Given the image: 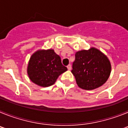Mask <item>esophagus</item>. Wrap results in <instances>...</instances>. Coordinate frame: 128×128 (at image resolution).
I'll return each instance as SVG.
<instances>
[{
    "instance_id": "1",
    "label": "esophagus",
    "mask_w": 128,
    "mask_h": 128,
    "mask_svg": "<svg viewBox=\"0 0 128 128\" xmlns=\"http://www.w3.org/2000/svg\"><path fill=\"white\" fill-rule=\"evenodd\" d=\"M66 67H67V69L68 70H71V65H70V64H69V65H68Z\"/></svg>"
}]
</instances>
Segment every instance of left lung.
<instances>
[{
    "instance_id": "1",
    "label": "left lung",
    "mask_w": 128,
    "mask_h": 128,
    "mask_svg": "<svg viewBox=\"0 0 128 128\" xmlns=\"http://www.w3.org/2000/svg\"><path fill=\"white\" fill-rule=\"evenodd\" d=\"M71 72L80 88L94 90L108 80L111 73V64L106 55L92 47L89 50H82L76 53Z\"/></svg>"
}]
</instances>
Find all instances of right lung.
Listing matches in <instances>:
<instances>
[{
    "label": "right lung",
    "instance_id": "1",
    "mask_svg": "<svg viewBox=\"0 0 128 128\" xmlns=\"http://www.w3.org/2000/svg\"><path fill=\"white\" fill-rule=\"evenodd\" d=\"M67 68L62 63L61 58L53 49L39 50L30 58L28 74L31 81L40 86L52 85Z\"/></svg>",
    "mask_w": 128,
    "mask_h": 128
}]
</instances>
